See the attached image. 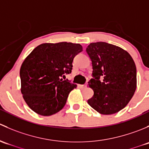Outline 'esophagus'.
Returning a JSON list of instances; mask_svg holds the SVG:
<instances>
[{
    "label": "esophagus",
    "mask_w": 149,
    "mask_h": 149,
    "mask_svg": "<svg viewBox=\"0 0 149 149\" xmlns=\"http://www.w3.org/2000/svg\"><path fill=\"white\" fill-rule=\"evenodd\" d=\"M86 86H87V84H84V85H79V86L80 87V88H86Z\"/></svg>",
    "instance_id": "34e87169"
}]
</instances>
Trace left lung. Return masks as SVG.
I'll return each instance as SVG.
<instances>
[{"mask_svg": "<svg viewBox=\"0 0 149 149\" xmlns=\"http://www.w3.org/2000/svg\"><path fill=\"white\" fill-rule=\"evenodd\" d=\"M86 50L93 68V79L88 86L94 95L88 104L102 115L117 113L128 104L136 91L134 61L125 49L104 42L91 43Z\"/></svg>", "mask_w": 149, "mask_h": 149, "instance_id": "left-lung-1", "label": "left lung"}]
</instances>
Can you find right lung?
Here are the masks:
<instances>
[{"instance_id":"add662e5","label":"right lung","mask_w":149,"mask_h":149,"mask_svg":"<svg viewBox=\"0 0 149 149\" xmlns=\"http://www.w3.org/2000/svg\"><path fill=\"white\" fill-rule=\"evenodd\" d=\"M82 50L80 44L43 43L25 58L20 69L21 91L30 109L49 116L63 108L77 85L63 78L71 73L73 58Z\"/></svg>"}]
</instances>
